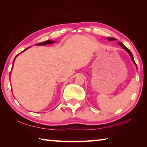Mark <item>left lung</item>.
I'll use <instances>...</instances> for the list:
<instances>
[{
    "label": "left lung",
    "instance_id": "1",
    "mask_svg": "<svg viewBox=\"0 0 147 147\" xmlns=\"http://www.w3.org/2000/svg\"><path fill=\"white\" fill-rule=\"evenodd\" d=\"M107 39H108L109 41H114V40H115V39H115V38H107ZM119 45H121L122 47H123V48L124 50H125V51H126V52H127V53H128L129 54H130L131 60H132V61L134 62V64L136 65V67H137V69H138V67H137V65H136V62H135V61H134V57H133L132 54H131V53L130 52V50H129V49L127 48V47H126L125 46H124L123 43H121V42H119Z\"/></svg>",
    "mask_w": 147,
    "mask_h": 147
}]
</instances>
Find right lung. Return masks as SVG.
I'll return each instance as SVG.
<instances>
[{
	"mask_svg": "<svg viewBox=\"0 0 147 147\" xmlns=\"http://www.w3.org/2000/svg\"><path fill=\"white\" fill-rule=\"evenodd\" d=\"M56 41H51V40H47V41H44V42H42V43H38V44H36V45H38V46H40V45H48V44H52V43H55ZM28 48H30V47H28ZM27 49H26L25 50H24L23 51H22L21 53H23V52H24V51H26ZM21 53H19V54H21ZM18 54V55H19ZM18 55H17L16 56V57L18 56ZM16 58H15V59H13V63H14V61H15V59H16Z\"/></svg>",
	"mask_w": 147,
	"mask_h": 147,
	"instance_id": "right-lung-1",
	"label": "right lung"
}]
</instances>
